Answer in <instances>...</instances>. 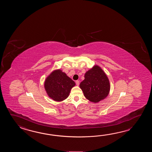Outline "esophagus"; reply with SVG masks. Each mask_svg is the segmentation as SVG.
Instances as JSON below:
<instances>
[{
	"mask_svg": "<svg viewBox=\"0 0 152 152\" xmlns=\"http://www.w3.org/2000/svg\"><path fill=\"white\" fill-rule=\"evenodd\" d=\"M75 83H76V84H77V86H78V85H79V83H79V80L75 81Z\"/></svg>",
	"mask_w": 152,
	"mask_h": 152,
	"instance_id": "obj_1",
	"label": "esophagus"
}]
</instances>
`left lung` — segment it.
<instances>
[{"label": "left lung", "instance_id": "left-lung-1", "mask_svg": "<svg viewBox=\"0 0 152 152\" xmlns=\"http://www.w3.org/2000/svg\"><path fill=\"white\" fill-rule=\"evenodd\" d=\"M80 87L87 99L98 103L107 96L110 91L109 80L107 75L98 66L87 71Z\"/></svg>", "mask_w": 152, "mask_h": 152}]
</instances>
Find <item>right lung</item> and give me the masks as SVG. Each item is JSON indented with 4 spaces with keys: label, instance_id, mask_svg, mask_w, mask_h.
<instances>
[{
    "label": "right lung",
    "instance_id": "obj_1",
    "mask_svg": "<svg viewBox=\"0 0 152 152\" xmlns=\"http://www.w3.org/2000/svg\"><path fill=\"white\" fill-rule=\"evenodd\" d=\"M75 85V81L60 69L53 72L45 82V87L49 97L57 102L66 99Z\"/></svg>",
    "mask_w": 152,
    "mask_h": 152
}]
</instances>
